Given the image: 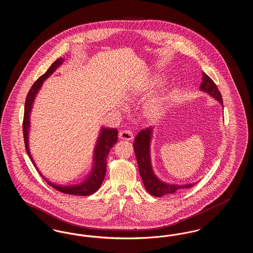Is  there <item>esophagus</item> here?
<instances>
[{
    "mask_svg": "<svg viewBox=\"0 0 253 253\" xmlns=\"http://www.w3.org/2000/svg\"><path fill=\"white\" fill-rule=\"evenodd\" d=\"M120 137L124 140H132L133 135H132V131H130V130H122L120 132Z\"/></svg>",
    "mask_w": 253,
    "mask_h": 253,
    "instance_id": "34e87169",
    "label": "esophagus"
}]
</instances>
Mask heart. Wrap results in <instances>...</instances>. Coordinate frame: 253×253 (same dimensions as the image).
Masks as SVG:
<instances>
[{"mask_svg": "<svg viewBox=\"0 0 253 253\" xmlns=\"http://www.w3.org/2000/svg\"><path fill=\"white\" fill-rule=\"evenodd\" d=\"M163 110H164V98L154 100L151 103H149L147 106L148 114L153 118L159 117L163 113Z\"/></svg>", "mask_w": 253, "mask_h": 253, "instance_id": "b5f03b06", "label": "heart"}]
</instances>
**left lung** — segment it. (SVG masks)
<instances>
[{
	"label": "left lung",
	"mask_w": 253,
	"mask_h": 253,
	"mask_svg": "<svg viewBox=\"0 0 253 253\" xmlns=\"http://www.w3.org/2000/svg\"><path fill=\"white\" fill-rule=\"evenodd\" d=\"M202 84L200 85V89L208 93L209 95L214 97L221 104H223V98L221 93L219 92L216 84L206 74L203 73ZM152 137V128H146L141 130L137 133L134 138L133 149L134 154L136 156V160L138 163V169L140 176L143 181L145 189L147 192L157 197H161L163 195L174 193L178 190L192 188L195 185L186 184V185H174V184H167L160 179H158L157 175L154 173L151 164V156H150V143Z\"/></svg>",
	"instance_id": "obj_1"
}]
</instances>
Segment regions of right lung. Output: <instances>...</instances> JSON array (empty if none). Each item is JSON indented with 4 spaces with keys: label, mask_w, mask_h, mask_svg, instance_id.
<instances>
[{
    "label": "right lung",
    "mask_w": 253,
    "mask_h": 253,
    "mask_svg": "<svg viewBox=\"0 0 253 253\" xmlns=\"http://www.w3.org/2000/svg\"><path fill=\"white\" fill-rule=\"evenodd\" d=\"M63 59H58L55 60L51 66L49 67L48 70L41 76L32 87L30 88L26 99H25V104H24V122H23V131H24V145H25V150L27 152V155L36 167L34 160L32 158V156L30 155L29 148H28V132H29V115L31 112V108L33 105L34 98L36 96L38 91L42 87V84H43V81L47 79L49 76L54 72L60 64L63 62ZM118 142V129H110V128H102L100 130L99 136L97 138L95 152H94V167L91 174L85 179L83 183L77 184V185H70V186H60V185H56L51 182H49L47 179H45L40 170L37 168V170L39 173L42 176V178L48 183L50 186H52L54 189L59 191L60 193H67V194H74V195H83V196H87L90 194H93L96 193L98 190V188L101 186L103 179L105 177L106 173V160H107V156H108L110 150L112 147Z\"/></svg>",
    "instance_id": "1"
}]
</instances>
